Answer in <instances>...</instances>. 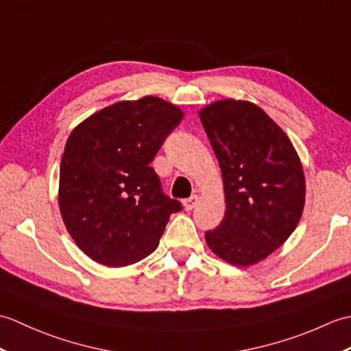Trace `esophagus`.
<instances>
[{"mask_svg": "<svg viewBox=\"0 0 351 351\" xmlns=\"http://www.w3.org/2000/svg\"><path fill=\"white\" fill-rule=\"evenodd\" d=\"M197 202H199V197H197V196H191V197H189V199H184L182 205H184L185 210L190 211V210H193V208H195V206L197 205Z\"/></svg>", "mask_w": 351, "mask_h": 351, "instance_id": "esophagus-1", "label": "esophagus"}]
</instances>
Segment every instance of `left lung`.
<instances>
[{"label":"left lung","instance_id":"1","mask_svg":"<svg viewBox=\"0 0 351 351\" xmlns=\"http://www.w3.org/2000/svg\"><path fill=\"white\" fill-rule=\"evenodd\" d=\"M225 189L226 214L205 240L220 259L255 265L294 232L306 197L303 166L280 126L256 104L220 99L199 110Z\"/></svg>","mask_w":351,"mask_h":351}]
</instances>
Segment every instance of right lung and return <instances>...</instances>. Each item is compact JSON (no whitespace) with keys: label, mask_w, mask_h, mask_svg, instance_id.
Returning <instances> with one entry per match:
<instances>
[{"label":"right lung","mask_w":351,"mask_h":351,"mask_svg":"<svg viewBox=\"0 0 351 351\" xmlns=\"http://www.w3.org/2000/svg\"><path fill=\"white\" fill-rule=\"evenodd\" d=\"M184 111L158 96L96 111L69 134L58 206L72 240L98 264H136L158 247L181 204L162 195L149 166Z\"/></svg>","instance_id":"add662e5"}]
</instances>
